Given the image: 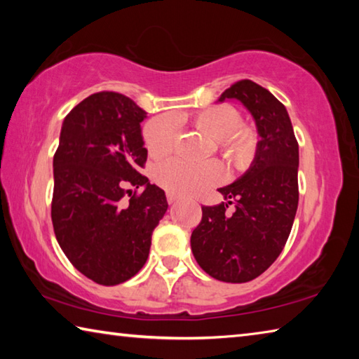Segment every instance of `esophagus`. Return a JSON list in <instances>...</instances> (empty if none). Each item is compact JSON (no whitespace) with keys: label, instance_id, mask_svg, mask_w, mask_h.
<instances>
[{"label":"esophagus","instance_id":"esophagus-1","mask_svg":"<svg viewBox=\"0 0 359 359\" xmlns=\"http://www.w3.org/2000/svg\"><path fill=\"white\" fill-rule=\"evenodd\" d=\"M166 199H168L169 204H174V203H177L180 198L175 196V194H172V193H168V194H166Z\"/></svg>","mask_w":359,"mask_h":359}]
</instances>
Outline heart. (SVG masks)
<instances>
[{"mask_svg": "<svg viewBox=\"0 0 359 359\" xmlns=\"http://www.w3.org/2000/svg\"><path fill=\"white\" fill-rule=\"evenodd\" d=\"M175 123H191L205 135L217 139L218 149L234 168H244L250 163L255 151L253 131L241 126V114L228 104L205 107L191 117L174 115ZM171 118L161 117L150 120L144 128V144L150 156L165 158L171 154L175 142V128ZM223 177V169L215 161L201 165H188L185 161L171 160L158 165L154 179L166 191L179 196H193Z\"/></svg>", "mask_w": 359, "mask_h": 359, "instance_id": "heart-1", "label": "heart"}]
</instances>
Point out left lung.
<instances>
[{"label":"left lung","instance_id":"8db88e82","mask_svg":"<svg viewBox=\"0 0 359 359\" xmlns=\"http://www.w3.org/2000/svg\"><path fill=\"white\" fill-rule=\"evenodd\" d=\"M224 100L245 106L259 141L247 172L218 188L228 203L203 208L191 252L210 277L244 283L263 274L287 244L299 201V145L287 109L269 90L245 79L224 90L218 101ZM228 203L235 204L233 215Z\"/></svg>","mask_w":359,"mask_h":359}]
</instances>
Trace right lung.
Wrapping results in <instances>:
<instances>
[{"label": "right lung", "mask_w": 359, "mask_h": 359, "mask_svg": "<svg viewBox=\"0 0 359 359\" xmlns=\"http://www.w3.org/2000/svg\"><path fill=\"white\" fill-rule=\"evenodd\" d=\"M145 117L128 96L90 95L65 117L53 155L57 241L79 272L106 287L142 269L151 233L168 210L165 191L141 174ZM131 186L143 191L133 194Z\"/></svg>", "instance_id": "obj_1"}]
</instances>
